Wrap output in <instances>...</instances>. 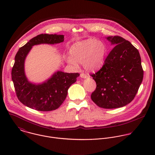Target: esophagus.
<instances>
[{"instance_id": "esophagus-1", "label": "esophagus", "mask_w": 155, "mask_h": 155, "mask_svg": "<svg viewBox=\"0 0 155 155\" xmlns=\"http://www.w3.org/2000/svg\"><path fill=\"white\" fill-rule=\"evenodd\" d=\"M80 76H81L82 78H87L88 77V76H87L86 74L84 73H81V74H80Z\"/></svg>"}]
</instances>
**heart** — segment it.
Here are the masks:
<instances>
[{"label": "heart", "mask_w": 155, "mask_h": 155, "mask_svg": "<svg viewBox=\"0 0 155 155\" xmlns=\"http://www.w3.org/2000/svg\"><path fill=\"white\" fill-rule=\"evenodd\" d=\"M106 46L100 41L89 39L73 45L67 61L74 66L83 63L88 71H95L102 66L106 55Z\"/></svg>", "instance_id": "1"}]
</instances>
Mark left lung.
<instances>
[{
  "mask_svg": "<svg viewBox=\"0 0 155 155\" xmlns=\"http://www.w3.org/2000/svg\"><path fill=\"white\" fill-rule=\"evenodd\" d=\"M115 45L101 69L91 76L97 87L92 100L100 107L115 109L131 103L143 79V70L138 49L119 36L106 38Z\"/></svg>",
  "mask_w": 155,
  "mask_h": 155,
  "instance_id": "obj_1",
  "label": "left lung"
}]
</instances>
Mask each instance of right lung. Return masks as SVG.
<instances>
[{"label": "right lung", "instance_id": "1", "mask_svg": "<svg viewBox=\"0 0 155 155\" xmlns=\"http://www.w3.org/2000/svg\"><path fill=\"white\" fill-rule=\"evenodd\" d=\"M63 35L41 34L21 47L15 57L11 76L17 97L24 105L36 110L51 111L58 109L65 100L69 87L79 76L78 73L58 71L41 84H33L24 73V61L32 46L36 45L55 44L64 41Z\"/></svg>", "mask_w": 155, "mask_h": 155}]
</instances>
